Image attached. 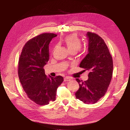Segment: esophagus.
<instances>
[{
    "label": "esophagus",
    "mask_w": 130,
    "mask_h": 130,
    "mask_svg": "<svg viewBox=\"0 0 130 130\" xmlns=\"http://www.w3.org/2000/svg\"><path fill=\"white\" fill-rule=\"evenodd\" d=\"M71 80V78H69V77H65L64 78V81L65 82H66V81H70V80Z\"/></svg>",
    "instance_id": "1"
}]
</instances>
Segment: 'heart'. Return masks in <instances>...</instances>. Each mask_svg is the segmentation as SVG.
I'll use <instances>...</instances> for the list:
<instances>
[{"mask_svg": "<svg viewBox=\"0 0 130 130\" xmlns=\"http://www.w3.org/2000/svg\"><path fill=\"white\" fill-rule=\"evenodd\" d=\"M64 42L70 52H75L77 53L81 48V41L76 34H71L66 36L64 39Z\"/></svg>", "mask_w": 130, "mask_h": 130, "instance_id": "heart-1", "label": "heart"}]
</instances>
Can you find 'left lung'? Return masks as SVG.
<instances>
[{"label":"left lung","instance_id":"left-lung-1","mask_svg":"<svg viewBox=\"0 0 130 130\" xmlns=\"http://www.w3.org/2000/svg\"><path fill=\"white\" fill-rule=\"evenodd\" d=\"M88 54L79 67L89 71L88 80L77 78L79 88L76 98L86 104H94L106 93L113 73V60L104 40L98 35L88 32Z\"/></svg>","mask_w":130,"mask_h":130}]
</instances>
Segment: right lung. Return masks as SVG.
Segmentation results:
<instances>
[{
    "instance_id": "obj_1",
    "label": "right lung",
    "mask_w": 130,
    "mask_h": 130,
    "mask_svg": "<svg viewBox=\"0 0 130 130\" xmlns=\"http://www.w3.org/2000/svg\"><path fill=\"white\" fill-rule=\"evenodd\" d=\"M44 33L29 40L22 50L18 62V77L24 91L31 101L39 105H48L55 100L63 77L45 75L43 67L50 59L49 44L56 37Z\"/></svg>"
}]
</instances>
